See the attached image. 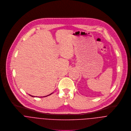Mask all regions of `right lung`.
<instances>
[{"label":"right lung","mask_w":131,"mask_h":131,"mask_svg":"<svg viewBox=\"0 0 131 131\" xmlns=\"http://www.w3.org/2000/svg\"><path fill=\"white\" fill-rule=\"evenodd\" d=\"M53 93H51V94H49V95H47V96H43V97H46V96H49V95H51V94H52ZM30 95V96H32V97H35V96H32V95Z\"/></svg>","instance_id":"add662e5"}]
</instances>
